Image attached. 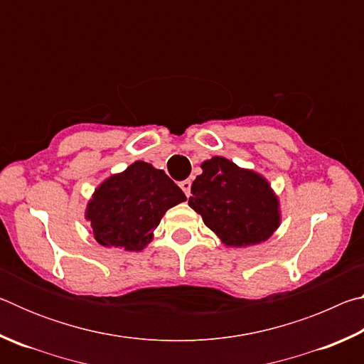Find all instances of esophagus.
<instances>
[{
  "label": "esophagus",
  "mask_w": 364,
  "mask_h": 364,
  "mask_svg": "<svg viewBox=\"0 0 364 364\" xmlns=\"http://www.w3.org/2000/svg\"><path fill=\"white\" fill-rule=\"evenodd\" d=\"M180 188L183 189V193L186 194V197L191 196V180H184L180 183Z\"/></svg>",
  "instance_id": "34e87169"
}]
</instances>
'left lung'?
<instances>
[{"label":"left lung","mask_w":364,"mask_h":364,"mask_svg":"<svg viewBox=\"0 0 364 364\" xmlns=\"http://www.w3.org/2000/svg\"><path fill=\"white\" fill-rule=\"evenodd\" d=\"M189 207L228 247L268 241L281 223L279 200L264 176L215 156L200 165Z\"/></svg>","instance_id":"1"}]
</instances>
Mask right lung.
Masks as SVG:
<instances>
[{
    "label": "right lung",
    "mask_w": 364,
    "mask_h": 364,
    "mask_svg": "<svg viewBox=\"0 0 364 364\" xmlns=\"http://www.w3.org/2000/svg\"><path fill=\"white\" fill-rule=\"evenodd\" d=\"M184 200L186 196L164 170L138 160L95 189L85 218L97 244L139 252L152 241L165 212Z\"/></svg>",
    "instance_id": "add662e5"
}]
</instances>
